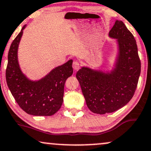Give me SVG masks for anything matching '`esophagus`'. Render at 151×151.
I'll list each match as a JSON object with an SVG mask.
<instances>
[{"label": "esophagus", "instance_id": "esophagus-1", "mask_svg": "<svg viewBox=\"0 0 151 151\" xmlns=\"http://www.w3.org/2000/svg\"><path fill=\"white\" fill-rule=\"evenodd\" d=\"M73 68L74 70H78L80 68V64L78 61H74L73 63Z\"/></svg>", "mask_w": 151, "mask_h": 151}]
</instances>
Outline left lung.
<instances>
[{"label":"left lung","instance_id":"obj_1","mask_svg":"<svg viewBox=\"0 0 151 151\" xmlns=\"http://www.w3.org/2000/svg\"><path fill=\"white\" fill-rule=\"evenodd\" d=\"M116 39L117 52L109 71L83 66L76 73L87 106L96 114L113 113L132 98L141 73L137 42L124 24L116 20L109 33Z\"/></svg>","mask_w":151,"mask_h":151}]
</instances>
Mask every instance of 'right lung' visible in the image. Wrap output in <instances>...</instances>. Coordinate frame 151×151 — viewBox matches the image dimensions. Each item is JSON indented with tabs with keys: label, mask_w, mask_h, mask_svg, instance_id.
Instances as JSON below:
<instances>
[{
	"label": "right lung",
	"mask_w": 151,
	"mask_h": 151,
	"mask_svg": "<svg viewBox=\"0 0 151 151\" xmlns=\"http://www.w3.org/2000/svg\"><path fill=\"white\" fill-rule=\"evenodd\" d=\"M27 25L13 40L8 52L6 81L12 96L20 108L29 115L50 116L62 105L65 82L73 74V60L55 67L38 81L28 78L20 68L18 48Z\"/></svg>",
	"instance_id": "1"
}]
</instances>
